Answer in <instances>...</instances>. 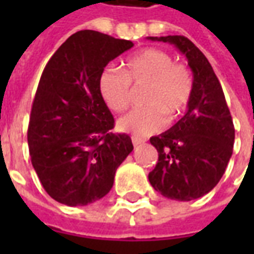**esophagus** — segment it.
I'll list each match as a JSON object with an SVG mask.
<instances>
[{
  "label": "esophagus",
  "instance_id": "1",
  "mask_svg": "<svg viewBox=\"0 0 254 254\" xmlns=\"http://www.w3.org/2000/svg\"><path fill=\"white\" fill-rule=\"evenodd\" d=\"M132 143H133V145H134V147H137V145H140V144H144V140H143V138L133 136V137H132Z\"/></svg>",
  "mask_w": 254,
  "mask_h": 254
}]
</instances>
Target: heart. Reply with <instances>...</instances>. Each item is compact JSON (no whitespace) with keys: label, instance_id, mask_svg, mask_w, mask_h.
I'll return each instance as SVG.
<instances>
[{"label":"heart","instance_id":"b5f03b06","mask_svg":"<svg viewBox=\"0 0 254 254\" xmlns=\"http://www.w3.org/2000/svg\"><path fill=\"white\" fill-rule=\"evenodd\" d=\"M132 87L147 85L141 109L122 117L117 127L136 136H148L165 127L187 110L193 96V76L165 50L147 47L122 63V69L107 66L100 73L99 92L111 111L124 113L132 105Z\"/></svg>","mask_w":254,"mask_h":254}]
</instances>
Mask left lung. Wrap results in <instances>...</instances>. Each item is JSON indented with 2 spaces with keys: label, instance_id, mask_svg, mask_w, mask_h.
Wrapping results in <instances>:
<instances>
[{
  "label": "left lung",
  "instance_id": "1",
  "mask_svg": "<svg viewBox=\"0 0 254 254\" xmlns=\"http://www.w3.org/2000/svg\"><path fill=\"white\" fill-rule=\"evenodd\" d=\"M185 56L193 73V96L185 116L159 136L149 138L158 163L149 184L162 196L190 201L207 194L226 171L233 154L235 130L223 89L205 56L181 35L148 36Z\"/></svg>",
  "mask_w": 254,
  "mask_h": 254
}]
</instances>
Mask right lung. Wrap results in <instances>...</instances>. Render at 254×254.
Returning <instances> with one entry per match:
<instances>
[{
    "label": "right lung",
    "mask_w": 254,
    "mask_h": 254,
    "mask_svg": "<svg viewBox=\"0 0 254 254\" xmlns=\"http://www.w3.org/2000/svg\"><path fill=\"white\" fill-rule=\"evenodd\" d=\"M133 43L92 30L78 31L53 54L31 110L28 148L42 187L56 201L87 205L105 197L133 151L99 92L106 65Z\"/></svg>",
    "instance_id": "1"
}]
</instances>
